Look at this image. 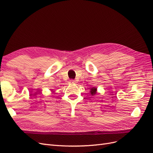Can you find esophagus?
I'll list each match as a JSON object with an SVG mask.
<instances>
[{
	"label": "esophagus",
	"mask_w": 153,
	"mask_h": 153,
	"mask_svg": "<svg viewBox=\"0 0 153 153\" xmlns=\"http://www.w3.org/2000/svg\"><path fill=\"white\" fill-rule=\"evenodd\" d=\"M76 82L75 80H69V84H76Z\"/></svg>",
	"instance_id": "esophagus-1"
}]
</instances>
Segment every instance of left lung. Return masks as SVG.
<instances>
[{"label": "left lung", "mask_w": 153, "mask_h": 153, "mask_svg": "<svg viewBox=\"0 0 153 153\" xmlns=\"http://www.w3.org/2000/svg\"><path fill=\"white\" fill-rule=\"evenodd\" d=\"M90 92L92 95H94L96 93V88L95 87H92L91 89H90Z\"/></svg>", "instance_id": "8db88e82"}]
</instances>
